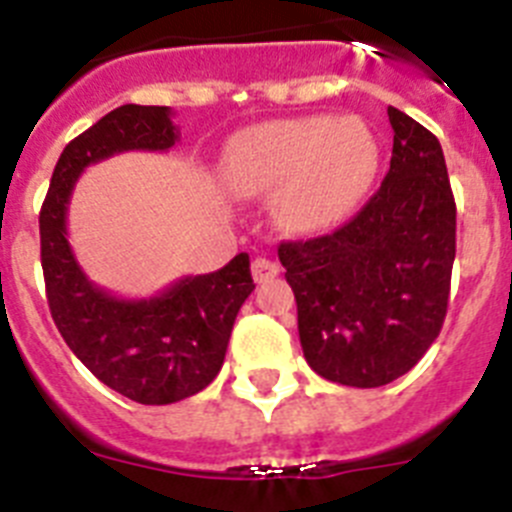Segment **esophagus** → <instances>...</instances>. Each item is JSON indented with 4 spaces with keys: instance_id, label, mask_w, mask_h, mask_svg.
Returning <instances> with one entry per match:
<instances>
[{
    "instance_id": "obj_1",
    "label": "esophagus",
    "mask_w": 512,
    "mask_h": 512,
    "mask_svg": "<svg viewBox=\"0 0 512 512\" xmlns=\"http://www.w3.org/2000/svg\"><path fill=\"white\" fill-rule=\"evenodd\" d=\"M251 274H253V279H256V282L259 284H264V282H269V279H274L279 274V264L277 261H271V259H253L251 261Z\"/></svg>"
}]
</instances>
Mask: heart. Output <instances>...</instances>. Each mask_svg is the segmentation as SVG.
I'll list each match as a JSON object with an SVG mask.
<instances>
[{
  "label": "heart",
  "mask_w": 512,
  "mask_h": 512,
  "mask_svg": "<svg viewBox=\"0 0 512 512\" xmlns=\"http://www.w3.org/2000/svg\"><path fill=\"white\" fill-rule=\"evenodd\" d=\"M382 164L374 130L361 117L310 115L241 130L223 156L235 194H269L274 215L295 233H323L354 215Z\"/></svg>",
  "instance_id": "b5f03b06"
}]
</instances>
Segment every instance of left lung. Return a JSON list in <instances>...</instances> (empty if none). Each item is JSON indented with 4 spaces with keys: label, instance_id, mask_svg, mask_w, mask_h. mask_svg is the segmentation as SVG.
<instances>
[{
    "label": "left lung",
    "instance_id": "1",
    "mask_svg": "<svg viewBox=\"0 0 512 512\" xmlns=\"http://www.w3.org/2000/svg\"><path fill=\"white\" fill-rule=\"evenodd\" d=\"M390 171L343 228L279 246L307 364L346 387L408 374L441 333L456 256V205L441 143L390 107Z\"/></svg>",
    "mask_w": 512,
    "mask_h": 512
}]
</instances>
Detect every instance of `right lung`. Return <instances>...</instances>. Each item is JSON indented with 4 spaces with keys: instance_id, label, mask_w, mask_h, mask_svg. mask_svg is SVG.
Listing matches in <instances>:
<instances>
[{
    "instance_id": "add662e5",
    "label": "right lung",
    "mask_w": 512,
    "mask_h": 512,
    "mask_svg": "<svg viewBox=\"0 0 512 512\" xmlns=\"http://www.w3.org/2000/svg\"><path fill=\"white\" fill-rule=\"evenodd\" d=\"M171 107L122 104L63 148L40 210V264L53 323L76 359L110 390L140 405H169L217 377L235 315L253 292L248 253L212 274L182 277L148 300L89 282L66 230L71 192L87 166L122 151H169Z\"/></svg>"
}]
</instances>
